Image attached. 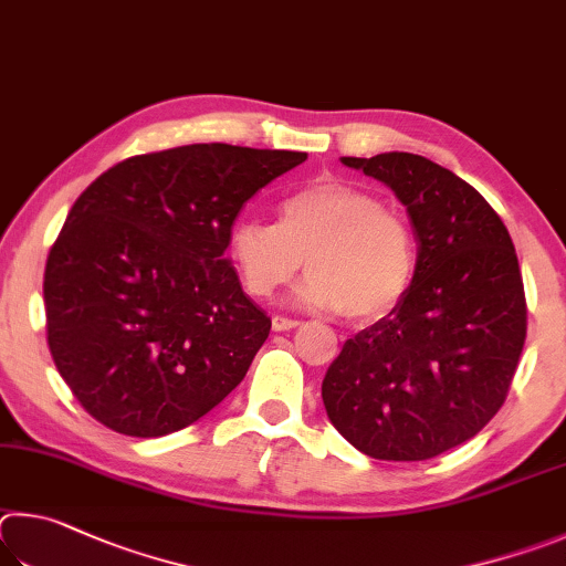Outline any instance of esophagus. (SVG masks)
I'll return each instance as SVG.
<instances>
[{"label":"esophagus","instance_id":"1","mask_svg":"<svg viewBox=\"0 0 566 566\" xmlns=\"http://www.w3.org/2000/svg\"><path fill=\"white\" fill-rule=\"evenodd\" d=\"M298 325H301V321H295V318H285V315H273V331H277V333L293 331V328H298Z\"/></svg>","mask_w":566,"mask_h":566}]
</instances>
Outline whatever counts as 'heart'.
Segmentation results:
<instances>
[{
  "label": "heart",
  "mask_w": 566,
  "mask_h": 566,
  "mask_svg": "<svg viewBox=\"0 0 566 566\" xmlns=\"http://www.w3.org/2000/svg\"><path fill=\"white\" fill-rule=\"evenodd\" d=\"M228 255L253 298L289 285L301 271V303L340 311L355 323L392 313L418 271L412 223L378 193L340 178H315L277 203V221H238Z\"/></svg>",
  "instance_id": "1"
}]
</instances>
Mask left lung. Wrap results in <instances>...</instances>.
<instances>
[{
	"label": "left lung",
	"mask_w": 566,
	"mask_h": 566,
	"mask_svg": "<svg viewBox=\"0 0 566 566\" xmlns=\"http://www.w3.org/2000/svg\"><path fill=\"white\" fill-rule=\"evenodd\" d=\"M343 164L392 188L420 248L405 301L325 373V410L368 458H438L474 438L510 392L527 338L517 251L480 191L430 158L395 151Z\"/></svg>",
	"instance_id": "8db88e82"
}]
</instances>
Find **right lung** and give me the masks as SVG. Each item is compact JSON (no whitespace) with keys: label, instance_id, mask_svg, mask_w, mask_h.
I'll list each match as a JSON object with an SVG mask.
<instances>
[{"label":"right lung","instance_id":"obj_1","mask_svg":"<svg viewBox=\"0 0 566 566\" xmlns=\"http://www.w3.org/2000/svg\"><path fill=\"white\" fill-rule=\"evenodd\" d=\"M308 154L191 144L138 154L76 198L46 258V343L94 420L161 438L245 378L271 318L226 258L243 203Z\"/></svg>","mask_w":566,"mask_h":566}]
</instances>
